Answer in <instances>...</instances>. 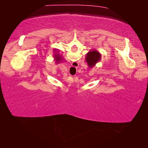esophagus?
<instances>
[{
  "label": "esophagus",
  "mask_w": 148,
  "mask_h": 148,
  "mask_svg": "<svg viewBox=\"0 0 148 148\" xmlns=\"http://www.w3.org/2000/svg\"><path fill=\"white\" fill-rule=\"evenodd\" d=\"M72 63H73V64H77V62H72Z\"/></svg>",
  "instance_id": "34e87169"
}]
</instances>
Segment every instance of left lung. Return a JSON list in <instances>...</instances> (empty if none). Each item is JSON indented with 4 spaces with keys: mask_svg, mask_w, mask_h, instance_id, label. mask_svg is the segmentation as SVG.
<instances>
[{
    "mask_svg": "<svg viewBox=\"0 0 148 148\" xmlns=\"http://www.w3.org/2000/svg\"><path fill=\"white\" fill-rule=\"evenodd\" d=\"M101 59V54L96 49H90L86 54V61L90 69L93 68Z\"/></svg>",
    "mask_w": 148,
    "mask_h": 148,
    "instance_id": "1",
    "label": "left lung"
}]
</instances>
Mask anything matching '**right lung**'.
Segmentation results:
<instances>
[{"label":"right lung","mask_w":148,"mask_h":148,"mask_svg":"<svg viewBox=\"0 0 148 148\" xmlns=\"http://www.w3.org/2000/svg\"><path fill=\"white\" fill-rule=\"evenodd\" d=\"M54 52H55V55L53 56L54 57V61H56V64H59V62H61L62 60H63V58H62V56L58 53V50L54 49Z\"/></svg>","instance_id":"1"}]
</instances>
